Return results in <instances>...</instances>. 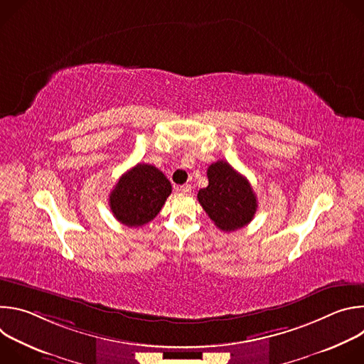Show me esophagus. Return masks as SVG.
Segmentation results:
<instances>
[{
  "instance_id": "esophagus-1",
  "label": "esophagus",
  "mask_w": 364,
  "mask_h": 364,
  "mask_svg": "<svg viewBox=\"0 0 364 364\" xmlns=\"http://www.w3.org/2000/svg\"><path fill=\"white\" fill-rule=\"evenodd\" d=\"M177 191L184 193V194H188V193H191V184H183V186H180V187H177Z\"/></svg>"
}]
</instances>
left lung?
Masks as SVG:
<instances>
[{"mask_svg":"<svg viewBox=\"0 0 364 364\" xmlns=\"http://www.w3.org/2000/svg\"><path fill=\"white\" fill-rule=\"evenodd\" d=\"M207 178L209 186L197 193L204 212L223 232L246 226L257 209V200L247 178L226 161H216L207 168Z\"/></svg>","mask_w":364,"mask_h":364,"instance_id":"obj_1","label":"left lung"}]
</instances>
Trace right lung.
Listing matches in <instances>:
<instances>
[{
	"instance_id": "add662e5",
	"label": "right lung",
	"mask_w": 364,
	"mask_h": 364,
	"mask_svg": "<svg viewBox=\"0 0 364 364\" xmlns=\"http://www.w3.org/2000/svg\"><path fill=\"white\" fill-rule=\"evenodd\" d=\"M171 184L151 164H136L117 183L109 196V207L118 222L128 228H139L160 213Z\"/></svg>"
}]
</instances>
